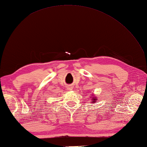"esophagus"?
I'll use <instances>...</instances> for the list:
<instances>
[{
    "label": "esophagus",
    "mask_w": 147,
    "mask_h": 147,
    "mask_svg": "<svg viewBox=\"0 0 147 147\" xmlns=\"http://www.w3.org/2000/svg\"><path fill=\"white\" fill-rule=\"evenodd\" d=\"M72 89H73V87H72V86H68V87H67V90H71Z\"/></svg>",
    "instance_id": "34e87169"
}]
</instances>
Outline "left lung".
<instances>
[{
	"label": "left lung",
	"instance_id": "left-lung-1",
	"mask_svg": "<svg viewBox=\"0 0 147 147\" xmlns=\"http://www.w3.org/2000/svg\"><path fill=\"white\" fill-rule=\"evenodd\" d=\"M96 100V99H93V100Z\"/></svg>",
	"mask_w": 147,
	"mask_h": 147
}]
</instances>
